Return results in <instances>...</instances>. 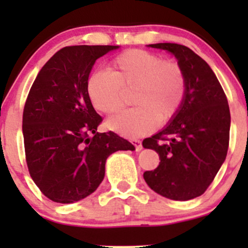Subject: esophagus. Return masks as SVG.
I'll use <instances>...</instances> for the list:
<instances>
[{"label": "esophagus", "instance_id": "1", "mask_svg": "<svg viewBox=\"0 0 248 248\" xmlns=\"http://www.w3.org/2000/svg\"><path fill=\"white\" fill-rule=\"evenodd\" d=\"M131 142L134 145V146H136V151H137V152H139L140 150L142 149L141 141H140V140H138V139H132Z\"/></svg>", "mask_w": 248, "mask_h": 248}]
</instances>
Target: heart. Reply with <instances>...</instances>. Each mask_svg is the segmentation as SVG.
Returning a JSON list of instances; mask_svg holds the SVG:
<instances>
[{
	"label": "heart",
	"mask_w": 248,
	"mask_h": 248,
	"mask_svg": "<svg viewBox=\"0 0 248 248\" xmlns=\"http://www.w3.org/2000/svg\"><path fill=\"white\" fill-rule=\"evenodd\" d=\"M127 110L108 121V127L126 138H138L167 124L184 103L186 80L182 69L159 55L141 49H129L117 55L110 72L96 71L87 80V93L98 111L116 114L126 99L124 92L133 91Z\"/></svg>",
	"instance_id": "obj_1"
}]
</instances>
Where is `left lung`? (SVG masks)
<instances>
[{"instance_id": "left-lung-1", "label": "left lung", "mask_w": 248, "mask_h": 248, "mask_svg": "<svg viewBox=\"0 0 248 248\" xmlns=\"http://www.w3.org/2000/svg\"><path fill=\"white\" fill-rule=\"evenodd\" d=\"M149 46L174 55L186 80L184 103L161 132L142 141L158 154L159 166L144 179L172 201L202 196L227 157L231 111L226 93L209 64L189 47L175 43Z\"/></svg>"}]
</instances>
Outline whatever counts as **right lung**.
I'll list each match as a JSON object with an SVG mask.
<instances>
[{
  "label": "right lung",
  "instance_id": "obj_1",
  "mask_svg": "<svg viewBox=\"0 0 248 248\" xmlns=\"http://www.w3.org/2000/svg\"><path fill=\"white\" fill-rule=\"evenodd\" d=\"M117 47H62L30 90L22 114L26 163L34 184L50 201L69 204L86 198L103 181L110 155L136 150L114 132H97L102 117L87 93L96 60Z\"/></svg>",
  "mask_w": 248,
  "mask_h": 248
}]
</instances>
